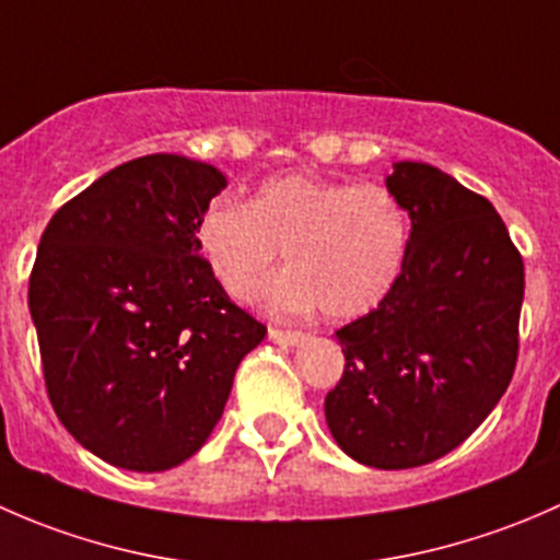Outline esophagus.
I'll list each match as a JSON object with an SVG mask.
<instances>
[{
  "instance_id": "obj_1",
  "label": "esophagus",
  "mask_w": 560,
  "mask_h": 560,
  "mask_svg": "<svg viewBox=\"0 0 560 560\" xmlns=\"http://www.w3.org/2000/svg\"><path fill=\"white\" fill-rule=\"evenodd\" d=\"M268 338L273 343H281V347H295V343H301L306 336H303L301 330H281V327H270Z\"/></svg>"
}]
</instances>
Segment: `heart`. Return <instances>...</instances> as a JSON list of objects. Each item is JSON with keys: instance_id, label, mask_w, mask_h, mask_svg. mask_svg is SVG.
Listing matches in <instances>:
<instances>
[{"instance_id": "b5f03b06", "label": "heart", "mask_w": 560, "mask_h": 560, "mask_svg": "<svg viewBox=\"0 0 560 560\" xmlns=\"http://www.w3.org/2000/svg\"><path fill=\"white\" fill-rule=\"evenodd\" d=\"M195 241L233 301H248L284 252L290 270L262 290L270 312L319 306L327 319H354L393 290L409 248V217L382 184L290 173L262 180L248 202H208Z\"/></svg>"}]
</instances>
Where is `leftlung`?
Segmentation results:
<instances>
[{
  "label": "left lung",
  "mask_w": 560,
  "mask_h": 560,
  "mask_svg": "<svg viewBox=\"0 0 560 560\" xmlns=\"http://www.w3.org/2000/svg\"><path fill=\"white\" fill-rule=\"evenodd\" d=\"M411 219L385 301L336 330L343 374L327 393L332 439L398 471L453 453L510 387L521 349L523 257L477 191L425 162L387 175Z\"/></svg>",
  "instance_id": "left-lung-1"
}]
</instances>
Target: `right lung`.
Returning <instances> with one entry per match:
<instances>
[{"mask_svg": "<svg viewBox=\"0 0 560 560\" xmlns=\"http://www.w3.org/2000/svg\"><path fill=\"white\" fill-rule=\"evenodd\" d=\"M224 186L202 162L140 156L67 200L39 238L30 312L50 406L118 468L189 460L268 332L197 248V219Z\"/></svg>", "mask_w": 560, "mask_h": 560, "instance_id": "right-lung-1", "label": "right lung"}]
</instances>
